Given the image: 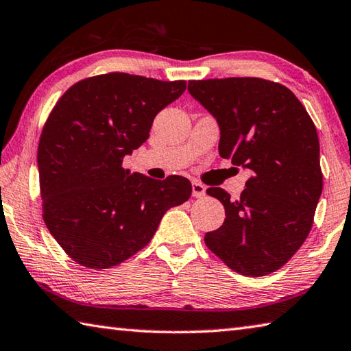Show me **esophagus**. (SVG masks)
Listing matches in <instances>:
<instances>
[{
	"instance_id": "esophagus-1",
	"label": "esophagus",
	"mask_w": 351,
	"mask_h": 351,
	"mask_svg": "<svg viewBox=\"0 0 351 351\" xmlns=\"http://www.w3.org/2000/svg\"><path fill=\"white\" fill-rule=\"evenodd\" d=\"M192 195H193L195 197L206 196V186H204V184H201V182L195 181V182L192 184Z\"/></svg>"
}]
</instances>
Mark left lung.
I'll return each instance as SVG.
<instances>
[{
	"label": "left lung",
	"instance_id": "left-lung-1",
	"mask_svg": "<svg viewBox=\"0 0 351 351\" xmlns=\"http://www.w3.org/2000/svg\"><path fill=\"white\" fill-rule=\"evenodd\" d=\"M189 92L219 125V155L252 171L238 199L207 189L226 219L204 241L241 275L276 271L307 239L322 193L313 121L290 88L273 81H189Z\"/></svg>",
	"mask_w": 351,
	"mask_h": 351
}]
</instances>
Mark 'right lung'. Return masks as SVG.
<instances>
[{
  "label": "right lung",
  "mask_w": 351,
  "mask_h": 351,
  "mask_svg": "<svg viewBox=\"0 0 351 351\" xmlns=\"http://www.w3.org/2000/svg\"><path fill=\"white\" fill-rule=\"evenodd\" d=\"M184 90L186 81L113 72L78 81L53 107L38 145L43 219L75 263L93 270L121 264L192 195L187 178L158 181L123 169Z\"/></svg>",
  "instance_id": "add662e5"
}]
</instances>
